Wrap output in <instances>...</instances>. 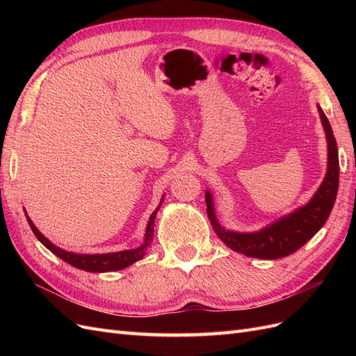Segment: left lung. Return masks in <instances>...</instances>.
<instances>
[{
  "mask_svg": "<svg viewBox=\"0 0 356 356\" xmlns=\"http://www.w3.org/2000/svg\"><path fill=\"white\" fill-rule=\"evenodd\" d=\"M318 111L328 143V168L325 178L315 193V196L305 207L285 215V217L268 224L267 227L258 232L238 233L221 227L217 215H215L212 195L209 190H207L204 200H207L208 217L215 233L230 250L248 257L263 258V260H276V258L286 257L300 250L325 224L337 197L339 152L331 124L319 105Z\"/></svg>",
  "mask_w": 356,
  "mask_h": 356,
  "instance_id": "left-lung-1",
  "label": "left lung"
}]
</instances>
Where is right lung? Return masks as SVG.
<instances>
[{"mask_svg":"<svg viewBox=\"0 0 356 356\" xmlns=\"http://www.w3.org/2000/svg\"><path fill=\"white\" fill-rule=\"evenodd\" d=\"M163 202V197H161L159 207L156 211L152 213V217L148 220L147 229H145V239L144 243L135 248V250H127V251H118V252H108V254H77V252H68L60 250L59 246L53 245L46 236H42L38 229L34 225V222L31 221V218L26 215V220L31 230L34 232L35 238L44 245L49 251H51L59 258H62L63 261L80 268V270L86 272H93V273H104V272H114V270H122V268L134 264L135 261L141 260V258L145 255L147 248L149 246L153 241V234H154V220H156V213L160 209V204Z\"/></svg>","mask_w":356,"mask_h":356,"instance_id":"obj_1","label":"right lung"}]
</instances>
